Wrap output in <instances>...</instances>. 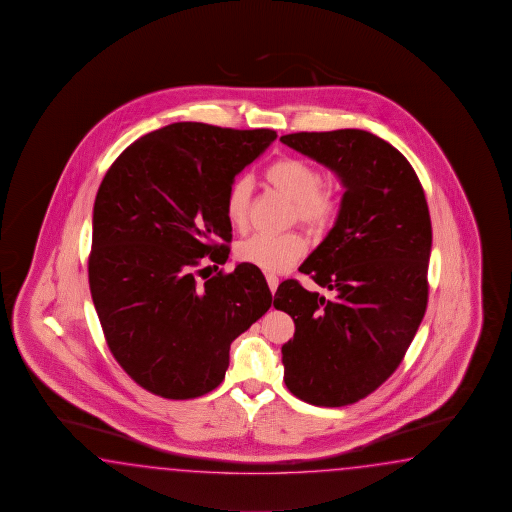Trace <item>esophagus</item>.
Wrapping results in <instances>:
<instances>
[{"instance_id":"obj_1","label":"esophagus","mask_w":512,"mask_h":512,"mask_svg":"<svg viewBox=\"0 0 512 512\" xmlns=\"http://www.w3.org/2000/svg\"><path fill=\"white\" fill-rule=\"evenodd\" d=\"M266 281H268V286H270L272 294H275V290H277V286H279V277L273 275V273H268V275H266Z\"/></svg>"}]
</instances>
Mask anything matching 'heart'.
I'll list each match as a JSON object with an SVG mask.
<instances>
[{
	"label": "heart",
	"instance_id": "1",
	"mask_svg": "<svg viewBox=\"0 0 512 512\" xmlns=\"http://www.w3.org/2000/svg\"><path fill=\"white\" fill-rule=\"evenodd\" d=\"M266 182L288 198L296 209L297 220L312 231H323L334 222L340 198L329 183H321V172L305 159L281 158L264 172ZM251 183L237 178L228 187L224 213L233 228H244L250 211ZM307 253V240L299 233L253 235L240 242L237 257L264 272H286Z\"/></svg>",
	"mask_w": 512,
	"mask_h": 512
}]
</instances>
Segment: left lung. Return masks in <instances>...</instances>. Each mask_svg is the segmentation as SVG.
I'll list each match as a JSON object with an SVG mask.
<instances>
[{
  "label": "left lung",
  "instance_id": "8db88e82",
  "mask_svg": "<svg viewBox=\"0 0 512 512\" xmlns=\"http://www.w3.org/2000/svg\"><path fill=\"white\" fill-rule=\"evenodd\" d=\"M284 145L336 172L345 187L334 228L299 266L332 292L288 279L273 307L296 323L284 384L314 406L340 408L395 373L428 305L432 220L408 159L365 130L297 132Z\"/></svg>",
  "mask_w": 512,
  "mask_h": 512
}]
</instances>
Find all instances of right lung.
I'll return each instance as SVG.
<instances>
[{"label":"right lung","instance_id":"right-lung-1","mask_svg":"<svg viewBox=\"0 0 512 512\" xmlns=\"http://www.w3.org/2000/svg\"><path fill=\"white\" fill-rule=\"evenodd\" d=\"M275 137L172 123L126 148L97 191L91 299L115 360L158 397L187 400L220 386L231 341L272 307L257 266L204 272L228 261L229 185Z\"/></svg>","mask_w":512,"mask_h":512}]
</instances>
